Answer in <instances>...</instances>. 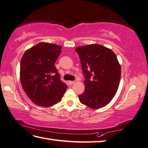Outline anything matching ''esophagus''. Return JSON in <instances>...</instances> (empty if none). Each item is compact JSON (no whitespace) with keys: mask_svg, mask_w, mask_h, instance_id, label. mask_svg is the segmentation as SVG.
<instances>
[{"mask_svg":"<svg viewBox=\"0 0 148 148\" xmlns=\"http://www.w3.org/2000/svg\"><path fill=\"white\" fill-rule=\"evenodd\" d=\"M74 83H75L74 81H69V85H73Z\"/></svg>","mask_w":148,"mask_h":148,"instance_id":"1","label":"esophagus"}]
</instances>
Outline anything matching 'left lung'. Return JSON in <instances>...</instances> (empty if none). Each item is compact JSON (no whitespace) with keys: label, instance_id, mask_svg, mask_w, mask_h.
<instances>
[{"label":"left lung","instance_id":"8db88e82","mask_svg":"<svg viewBox=\"0 0 148 148\" xmlns=\"http://www.w3.org/2000/svg\"><path fill=\"white\" fill-rule=\"evenodd\" d=\"M85 80V90L79 95L81 103L93 109L108 104L116 95L121 66L115 53L98 44L76 48Z\"/></svg>","mask_w":148,"mask_h":148}]
</instances>
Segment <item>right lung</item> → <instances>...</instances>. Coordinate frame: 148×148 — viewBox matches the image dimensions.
<instances>
[{
    "mask_svg": "<svg viewBox=\"0 0 148 148\" xmlns=\"http://www.w3.org/2000/svg\"><path fill=\"white\" fill-rule=\"evenodd\" d=\"M61 47L39 42L29 48L21 61L20 79L26 95L36 105L48 107L61 100L67 85L60 79L54 63Z\"/></svg>",
    "mask_w": 148,
    "mask_h": 148,
    "instance_id": "obj_1",
    "label": "right lung"
}]
</instances>
